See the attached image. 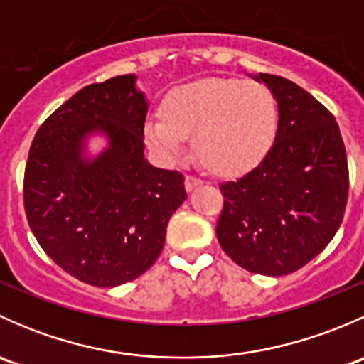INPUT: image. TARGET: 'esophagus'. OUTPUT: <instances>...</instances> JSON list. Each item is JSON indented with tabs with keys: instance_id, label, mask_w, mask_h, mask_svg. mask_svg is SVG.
I'll use <instances>...</instances> for the list:
<instances>
[{
	"instance_id": "esophagus-1",
	"label": "esophagus",
	"mask_w": 364,
	"mask_h": 364,
	"mask_svg": "<svg viewBox=\"0 0 364 364\" xmlns=\"http://www.w3.org/2000/svg\"><path fill=\"white\" fill-rule=\"evenodd\" d=\"M200 185H203V179L197 178V176L188 174L185 178V188L188 190V192H192L193 188H197V186H200Z\"/></svg>"
}]
</instances>
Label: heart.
<instances>
[{
    "instance_id": "b5f03b06",
    "label": "heart",
    "mask_w": 364,
    "mask_h": 364,
    "mask_svg": "<svg viewBox=\"0 0 364 364\" xmlns=\"http://www.w3.org/2000/svg\"><path fill=\"white\" fill-rule=\"evenodd\" d=\"M278 132V105L259 82L204 79L168 95L161 116L146 121L148 144L167 160L183 153V139L192 137L193 155L216 174L250 171L273 148Z\"/></svg>"
}]
</instances>
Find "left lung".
<instances>
[{
    "label": "left lung",
    "mask_w": 364,
    "mask_h": 364,
    "mask_svg": "<svg viewBox=\"0 0 364 364\" xmlns=\"http://www.w3.org/2000/svg\"><path fill=\"white\" fill-rule=\"evenodd\" d=\"M278 104L273 148L253 171L220 185L222 250L250 273H294L335 237L348 197V165L335 116L292 80L259 77Z\"/></svg>",
    "instance_id": "8db88e82"
}]
</instances>
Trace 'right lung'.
<instances>
[{
	"mask_svg": "<svg viewBox=\"0 0 364 364\" xmlns=\"http://www.w3.org/2000/svg\"><path fill=\"white\" fill-rule=\"evenodd\" d=\"M146 114L135 77H112L68 98L29 148L23 188L29 229L61 269L95 287L146 273L186 199L181 172L144 159ZM95 129L108 134L109 148L86 162L82 142Z\"/></svg>",
	"mask_w": 364,
	"mask_h": 364,
	"instance_id": "1",
	"label": "right lung"
}]
</instances>
